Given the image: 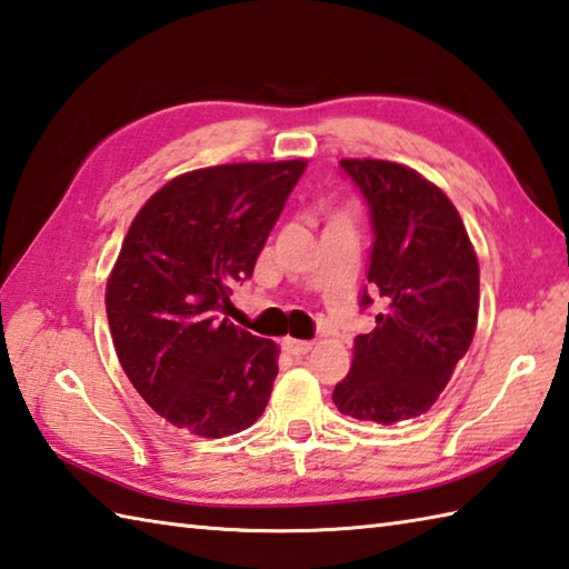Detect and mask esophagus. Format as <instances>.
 I'll return each mask as SVG.
<instances>
[{
    "label": "esophagus",
    "instance_id": "34e87169",
    "mask_svg": "<svg viewBox=\"0 0 569 569\" xmlns=\"http://www.w3.org/2000/svg\"><path fill=\"white\" fill-rule=\"evenodd\" d=\"M312 341H299V339H284L282 341V349L287 353H292V357H305V353L312 351Z\"/></svg>",
    "mask_w": 569,
    "mask_h": 569
}]
</instances>
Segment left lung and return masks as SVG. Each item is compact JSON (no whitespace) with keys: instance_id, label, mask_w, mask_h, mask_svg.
Masks as SVG:
<instances>
[{"instance_id":"1","label":"left lung","mask_w":569,"mask_h":569,"mask_svg":"<svg viewBox=\"0 0 569 569\" xmlns=\"http://www.w3.org/2000/svg\"><path fill=\"white\" fill-rule=\"evenodd\" d=\"M369 206L373 244L361 309L377 327L353 339L337 409L373 423L426 413L466 357L478 325L480 270L446 192L416 170L371 158L339 163Z\"/></svg>"}]
</instances>
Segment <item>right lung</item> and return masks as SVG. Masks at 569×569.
Returning <instances> with one entry per match:
<instances>
[{"mask_svg":"<svg viewBox=\"0 0 569 569\" xmlns=\"http://www.w3.org/2000/svg\"><path fill=\"white\" fill-rule=\"evenodd\" d=\"M305 168L282 160L192 170L153 192L128 228L106 284L111 339L136 391L176 428L232 436L270 401L280 349L222 315Z\"/></svg>","mask_w":569,"mask_h":569,"instance_id":"obj_1","label":"right lung"}]
</instances>
